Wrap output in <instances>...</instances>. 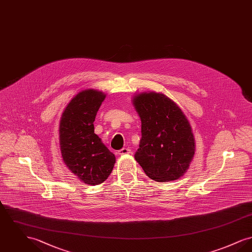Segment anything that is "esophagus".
I'll list each match as a JSON object with an SVG mask.
<instances>
[{"instance_id": "1", "label": "esophagus", "mask_w": 252, "mask_h": 252, "mask_svg": "<svg viewBox=\"0 0 252 252\" xmlns=\"http://www.w3.org/2000/svg\"><path fill=\"white\" fill-rule=\"evenodd\" d=\"M130 153H131V149L128 148V147H124L123 149H121L119 151V155H121V156L127 155V154H130Z\"/></svg>"}]
</instances>
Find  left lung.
Returning <instances> with one entry per match:
<instances>
[{"instance_id": "left-lung-1", "label": "left lung", "mask_w": 252, "mask_h": 252, "mask_svg": "<svg viewBox=\"0 0 252 252\" xmlns=\"http://www.w3.org/2000/svg\"><path fill=\"white\" fill-rule=\"evenodd\" d=\"M132 102L142 121V139L135 159L158 182L180 179L190 166L195 150L189 121L163 94L141 93Z\"/></svg>"}]
</instances>
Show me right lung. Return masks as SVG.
Returning a JSON list of instances; mask_svg holds the SVG:
<instances>
[{
	"instance_id": "right-lung-1",
	"label": "right lung",
	"mask_w": 252,
	"mask_h": 252,
	"mask_svg": "<svg viewBox=\"0 0 252 252\" xmlns=\"http://www.w3.org/2000/svg\"><path fill=\"white\" fill-rule=\"evenodd\" d=\"M106 94L89 89L72 98L62 113L60 151L64 163L82 182L98 185L108 179L115 156L94 133V122Z\"/></svg>"
}]
</instances>
